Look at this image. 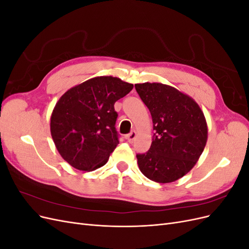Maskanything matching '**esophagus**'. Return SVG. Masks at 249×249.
Returning <instances> with one entry per match:
<instances>
[{
  "label": "esophagus",
  "instance_id": "esophagus-1",
  "mask_svg": "<svg viewBox=\"0 0 249 249\" xmlns=\"http://www.w3.org/2000/svg\"><path fill=\"white\" fill-rule=\"evenodd\" d=\"M136 137H137V133L135 132V131H133V132H131L129 135H126V140H127V142H130V143H132L135 139H136Z\"/></svg>",
  "mask_w": 249,
  "mask_h": 249
}]
</instances>
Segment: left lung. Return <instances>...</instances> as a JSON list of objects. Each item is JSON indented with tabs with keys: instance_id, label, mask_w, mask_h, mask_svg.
<instances>
[{
	"instance_id": "left-lung-1",
	"label": "left lung",
	"mask_w": 249,
	"mask_h": 249,
	"mask_svg": "<svg viewBox=\"0 0 249 249\" xmlns=\"http://www.w3.org/2000/svg\"><path fill=\"white\" fill-rule=\"evenodd\" d=\"M153 118L155 134L146 154L137 155L140 171L157 183H171L187 175L207 144L208 124L191 96L162 83L135 84Z\"/></svg>"
}]
</instances>
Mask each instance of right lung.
<instances>
[{
    "mask_svg": "<svg viewBox=\"0 0 249 249\" xmlns=\"http://www.w3.org/2000/svg\"><path fill=\"white\" fill-rule=\"evenodd\" d=\"M133 87L117 77H94L58 100L51 115V135L71 166L92 171L108 162L118 144L114 104Z\"/></svg>",
    "mask_w": 249,
    "mask_h": 249,
    "instance_id": "right-lung-1",
    "label": "right lung"
}]
</instances>
